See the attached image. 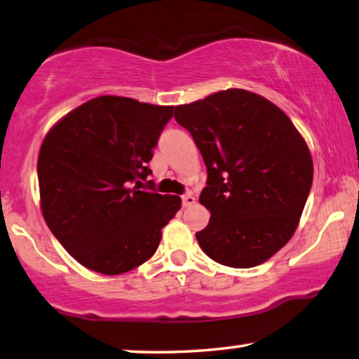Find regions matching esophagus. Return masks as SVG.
<instances>
[{
	"label": "esophagus",
	"mask_w": 359,
	"mask_h": 359,
	"mask_svg": "<svg viewBox=\"0 0 359 359\" xmlns=\"http://www.w3.org/2000/svg\"><path fill=\"white\" fill-rule=\"evenodd\" d=\"M195 201H196V198L191 194H187L182 196V206L184 208H190L191 205H195Z\"/></svg>",
	"instance_id": "obj_1"
}]
</instances>
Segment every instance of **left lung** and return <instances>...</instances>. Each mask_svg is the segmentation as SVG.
I'll return each instance as SVG.
<instances>
[{"instance_id": "left-lung-1", "label": "left lung", "mask_w": 359, "mask_h": 359, "mask_svg": "<svg viewBox=\"0 0 359 359\" xmlns=\"http://www.w3.org/2000/svg\"><path fill=\"white\" fill-rule=\"evenodd\" d=\"M208 169L201 250L229 267L258 266L295 233L313 184V158L293 122L264 96L229 88L175 106Z\"/></svg>"}]
</instances>
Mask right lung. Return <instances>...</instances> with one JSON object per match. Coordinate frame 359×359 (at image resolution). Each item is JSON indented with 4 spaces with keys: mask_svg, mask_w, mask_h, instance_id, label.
I'll return each mask as SVG.
<instances>
[{
    "mask_svg": "<svg viewBox=\"0 0 359 359\" xmlns=\"http://www.w3.org/2000/svg\"><path fill=\"white\" fill-rule=\"evenodd\" d=\"M172 109L103 95L46 133L36 165L43 217L88 269L117 276L143 264L180 210L179 196L142 182L151 174L148 163Z\"/></svg>",
    "mask_w": 359,
    "mask_h": 359,
    "instance_id": "add662e5",
    "label": "right lung"
}]
</instances>
